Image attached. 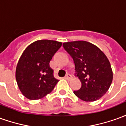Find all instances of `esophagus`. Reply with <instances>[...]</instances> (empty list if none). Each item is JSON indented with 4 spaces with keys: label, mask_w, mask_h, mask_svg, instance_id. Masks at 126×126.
<instances>
[{
    "label": "esophagus",
    "mask_w": 126,
    "mask_h": 126,
    "mask_svg": "<svg viewBox=\"0 0 126 126\" xmlns=\"http://www.w3.org/2000/svg\"><path fill=\"white\" fill-rule=\"evenodd\" d=\"M72 76L70 75V74H68L65 76V78L67 80H70V79H72Z\"/></svg>",
    "instance_id": "esophagus-1"
}]
</instances>
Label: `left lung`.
Returning <instances> with one entry per match:
<instances>
[{
    "mask_svg": "<svg viewBox=\"0 0 126 126\" xmlns=\"http://www.w3.org/2000/svg\"><path fill=\"white\" fill-rule=\"evenodd\" d=\"M63 48L72 57L81 88L74 94L85 102L100 99L112 81V70L108 58L95 45L86 41L65 42Z\"/></svg>",
    "mask_w": 126,
    "mask_h": 126,
    "instance_id": "obj_1",
    "label": "left lung"
}]
</instances>
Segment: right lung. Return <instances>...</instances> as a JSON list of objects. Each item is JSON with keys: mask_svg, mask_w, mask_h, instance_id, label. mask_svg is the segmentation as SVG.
Here are the masks:
<instances>
[{"mask_svg": "<svg viewBox=\"0 0 126 126\" xmlns=\"http://www.w3.org/2000/svg\"><path fill=\"white\" fill-rule=\"evenodd\" d=\"M62 43L37 40L28 46L17 62L16 78L21 93L29 100H39L50 94L59 82L50 61Z\"/></svg>", "mask_w": 126, "mask_h": 126, "instance_id": "1", "label": "right lung"}]
</instances>
